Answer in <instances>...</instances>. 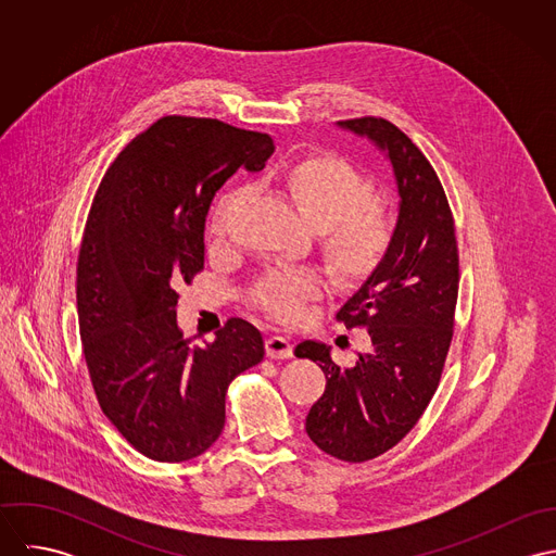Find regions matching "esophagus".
I'll list each match as a JSON object with an SVG mask.
<instances>
[{
  "label": "esophagus",
  "mask_w": 556,
  "mask_h": 556,
  "mask_svg": "<svg viewBox=\"0 0 556 556\" xmlns=\"http://www.w3.org/2000/svg\"><path fill=\"white\" fill-rule=\"evenodd\" d=\"M265 353L271 359H289L293 357V344L285 336H269L265 340Z\"/></svg>",
  "instance_id": "obj_1"
}]
</instances>
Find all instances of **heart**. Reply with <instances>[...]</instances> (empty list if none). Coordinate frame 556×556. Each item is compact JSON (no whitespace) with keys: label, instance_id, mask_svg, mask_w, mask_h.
Instances as JSON below:
<instances>
[{"label":"heart","instance_id":"1","mask_svg":"<svg viewBox=\"0 0 556 556\" xmlns=\"http://www.w3.org/2000/svg\"><path fill=\"white\" fill-rule=\"evenodd\" d=\"M282 181L298 214L317 231L318 252L329 276L342 285L368 280L386 261L394 243L392 216L375 201L377 192L346 160L313 156L293 162ZM245 194L238 186L223 194L214 212L212 231H225L227 216ZM320 293L311 269H280L265 276L254 302L276 320L291 323L304 315V304Z\"/></svg>","mask_w":556,"mask_h":556}]
</instances>
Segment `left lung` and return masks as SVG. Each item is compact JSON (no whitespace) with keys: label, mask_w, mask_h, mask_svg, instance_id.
Wrapping results in <instances>:
<instances>
[{"label":"left lung","mask_w":556,"mask_h":556,"mask_svg":"<svg viewBox=\"0 0 556 556\" xmlns=\"http://www.w3.org/2000/svg\"><path fill=\"white\" fill-rule=\"evenodd\" d=\"M368 139L396 177L394 243L381 267L346 300L336 318L368 329L370 349L340 368L317 340L295 346L318 362L327 386L306 417V432L325 454L364 463L392 450L434 396L454 333L458 245L445 190L432 164L388 119L338 122Z\"/></svg>","instance_id":"obj_1"}]
</instances>
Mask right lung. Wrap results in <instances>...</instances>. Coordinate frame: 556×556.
I'll return each instance as SVG.
<instances>
[{"mask_svg": "<svg viewBox=\"0 0 556 556\" xmlns=\"http://www.w3.org/2000/svg\"><path fill=\"white\" fill-rule=\"evenodd\" d=\"M271 152L269 135L170 115L126 146L93 197L77 265L83 353L102 413L152 460L210 450L225 428L229 383L265 355L243 318L190 346L175 289L203 269L214 194L238 168L261 170Z\"/></svg>", "mask_w": 556, "mask_h": 556, "instance_id": "1", "label": "right lung"}]
</instances>
